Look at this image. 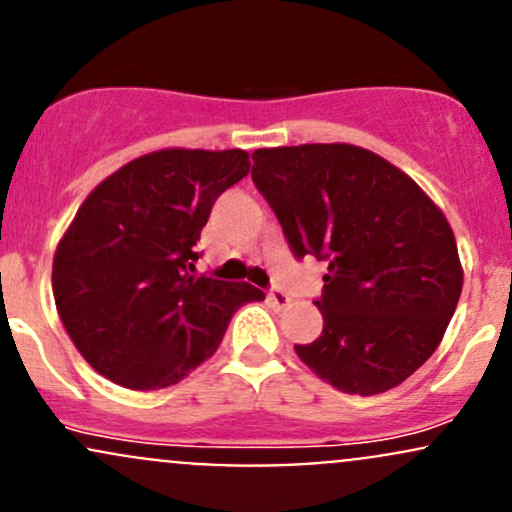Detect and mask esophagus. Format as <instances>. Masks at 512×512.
Instances as JSON below:
<instances>
[{"label":"esophagus","instance_id":"1","mask_svg":"<svg viewBox=\"0 0 512 512\" xmlns=\"http://www.w3.org/2000/svg\"><path fill=\"white\" fill-rule=\"evenodd\" d=\"M267 299H270V304L277 306V309H287V306H289V297L282 292V289H277V287H272L270 292H267Z\"/></svg>","mask_w":512,"mask_h":512}]
</instances>
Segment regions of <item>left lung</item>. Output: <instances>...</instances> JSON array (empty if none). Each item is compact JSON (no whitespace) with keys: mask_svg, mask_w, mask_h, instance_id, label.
I'll return each instance as SVG.
<instances>
[{"mask_svg":"<svg viewBox=\"0 0 512 512\" xmlns=\"http://www.w3.org/2000/svg\"><path fill=\"white\" fill-rule=\"evenodd\" d=\"M252 181L294 257L328 262L324 331L294 351L348 395L407 380L444 338L464 270L454 230L405 171L353 144L257 149Z\"/></svg>","mask_w":512,"mask_h":512,"instance_id":"left-lung-1","label":"left lung"}]
</instances>
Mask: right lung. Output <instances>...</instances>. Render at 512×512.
Returning a JSON list of instances; mask_svg holds the SVG:
<instances>
[{"label":"right lung","mask_w":512,"mask_h":512,"mask_svg":"<svg viewBox=\"0 0 512 512\" xmlns=\"http://www.w3.org/2000/svg\"><path fill=\"white\" fill-rule=\"evenodd\" d=\"M250 171L242 149H161L93 188L53 255V297L80 355L112 383L161 390L218 351L230 319L265 294L196 277L215 198Z\"/></svg>","instance_id":"obj_1"}]
</instances>
